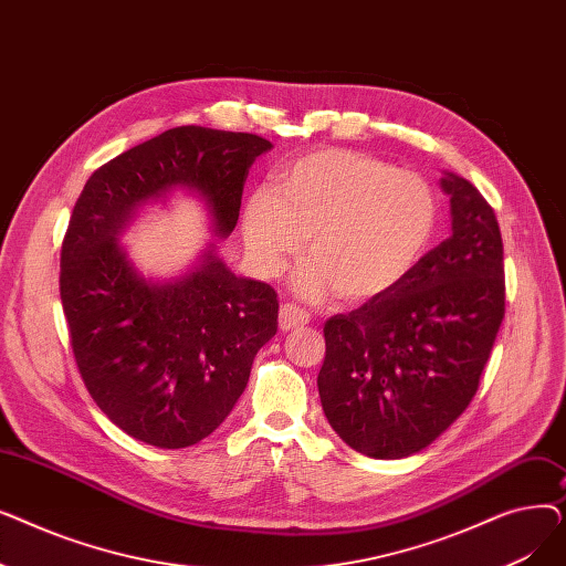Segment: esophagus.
Listing matches in <instances>:
<instances>
[{
    "label": "esophagus",
    "instance_id": "esophagus-1",
    "mask_svg": "<svg viewBox=\"0 0 566 566\" xmlns=\"http://www.w3.org/2000/svg\"><path fill=\"white\" fill-rule=\"evenodd\" d=\"M310 323V314L305 310H301L298 305L293 303H284L280 307V328L286 331H295V328H303V325Z\"/></svg>",
    "mask_w": 566,
    "mask_h": 566
}]
</instances>
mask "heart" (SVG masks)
Wrapping results in <instances>:
<instances>
[{"label": "heart", "mask_w": 566, "mask_h": 566, "mask_svg": "<svg viewBox=\"0 0 566 566\" xmlns=\"http://www.w3.org/2000/svg\"><path fill=\"white\" fill-rule=\"evenodd\" d=\"M275 191L243 206V241L256 271L284 273L310 235V259L293 284L318 301L335 291L350 303L395 291L420 263L438 224V201L422 176L350 148H318L291 160Z\"/></svg>", "instance_id": "heart-1"}]
</instances>
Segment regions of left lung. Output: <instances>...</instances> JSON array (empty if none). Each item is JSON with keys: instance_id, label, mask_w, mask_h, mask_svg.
Instances as JSON below:
<instances>
[{"instance_id": "1", "label": "left lung", "mask_w": 566, "mask_h": 566, "mask_svg": "<svg viewBox=\"0 0 566 566\" xmlns=\"http://www.w3.org/2000/svg\"><path fill=\"white\" fill-rule=\"evenodd\" d=\"M452 235L390 293L323 328L318 395L339 438L371 459L418 454L468 408L504 316L493 208L444 171Z\"/></svg>"}]
</instances>
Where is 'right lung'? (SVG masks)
<instances>
[{"label":"right lung","instance_id":"right-lung-1","mask_svg":"<svg viewBox=\"0 0 566 566\" xmlns=\"http://www.w3.org/2000/svg\"><path fill=\"white\" fill-rule=\"evenodd\" d=\"M273 144L201 126L165 130L88 178L62 245L64 316L88 395L135 440L181 450L211 436L277 333V293L238 277L208 245L188 273L146 280L118 235L142 206L188 190L213 231H233L252 163Z\"/></svg>","mask_w":566,"mask_h":566}]
</instances>
